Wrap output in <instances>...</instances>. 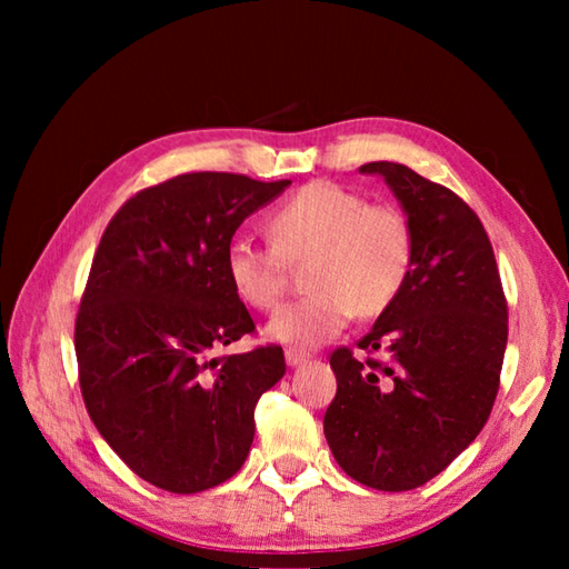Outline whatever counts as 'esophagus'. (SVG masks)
I'll return each mask as SVG.
<instances>
[{
  "label": "esophagus",
  "instance_id": "esophagus-1",
  "mask_svg": "<svg viewBox=\"0 0 569 569\" xmlns=\"http://www.w3.org/2000/svg\"><path fill=\"white\" fill-rule=\"evenodd\" d=\"M306 359H308V353H306V351L286 349V363H288V366H298V363H303Z\"/></svg>",
  "mask_w": 569,
  "mask_h": 569
}]
</instances>
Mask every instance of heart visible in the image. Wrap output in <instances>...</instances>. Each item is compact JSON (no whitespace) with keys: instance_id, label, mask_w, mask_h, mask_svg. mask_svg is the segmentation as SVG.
Wrapping results in <instances>:
<instances>
[{"instance_id":"1","label":"heart","mask_w":569,"mask_h":569,"mask_svg":"<svg viewBox=\"0 0 569 569\" xmlns=\"http://www.w3.org/2000/svg\"><path fill=\"white\" fill-rule=\"evenodd\" d=\"M266 228L271 243L230 240L226 276L246 306L271 311L291 283V268L308 261L311 293L268 321V336L296 349L333 339L356 313H383L411 273L409 216L393 203H369L339 182H308L268 216Z\"/></svg>"}]
</instances>
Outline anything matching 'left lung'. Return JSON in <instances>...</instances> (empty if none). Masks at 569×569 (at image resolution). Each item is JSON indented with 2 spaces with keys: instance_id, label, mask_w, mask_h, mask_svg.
Listing matches in <instances>:
<instances>
[{
  "instance_id": "left-lung-1",
  "label": "left lung",
  "mask_w": 569,
  "mask_h": 569,
  "mask_svg": "<svg viewBox=\"0 0 569 569\" xmlns=\"http://www.w3.org/2000/svg\"><path fill=\"white\" fill-rule=\"evenodd\" d=\"M397 192L413 263L397 301L331 353L336 397L323 435L351 479L409 492L445 471L492 413L507 346V298L479 216L401 162H366Z\"/></svg>"
}]
</instances>
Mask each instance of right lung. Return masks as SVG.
<instances>
[{"label": "right lung", "mask_w": 569, "mask_h": 569, "mask_svg": "<svg viewBox=\"0 0 569 569\" xmlns=\"http://www.w3.org/2000/svg\"><path fill=\"white\" fill-rule=\"evenodd\" d=\"M291 180L182 172L112 216L74 319L77 379L104 441L172 495L223 485L256 435V403L286 373L283 349L218 356L256 333L226 276L238 226Z\"/></svg>", "instance_id": "obj_1"}]
</instances>
